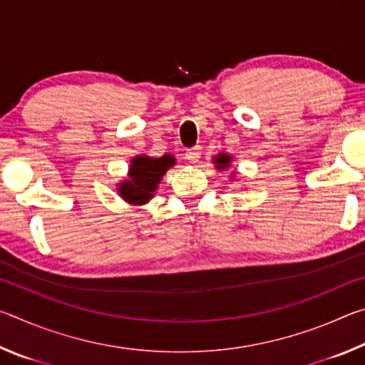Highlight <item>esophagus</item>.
Returning a JSON list of instances; mask_svg holds the SVG:
<instances>
[{
	"label": "esophagus",
	"instance_id": "obj_1",
	"mask_svg": "<svg viewBox=\"0 0 365 365\" xmlns=\"http://www.w3.org/2000/svg\"><path fill=\"white\" fill-rule=\"evenodd\" d=\"M185 156H187L190 163H197V159L201 156V146L190 148V150H187V154H185Z\"/></svg>",
	"mask_w": 365,
	"mask_h": 365
}]
</instances>
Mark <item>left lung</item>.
<instances>
[{
	"label": "left lung",
	"mask_w": 365,
	"mask_h": 365,
	"mask_svg": "<svg viewBox=\"0 0 365 365\" xmlns=\"http://www.w3.org/2000/svg\"><path fill=\"white\" fill-rule=\"evenodd\" d=\"M230 160H232L230 154L220 153V154H217V156L214 158V164H215V168H217L219 170H224V169L228 168V165H230Z\"/></svg>",
	"instance_id": "left-lung-1"
}]
</instances>
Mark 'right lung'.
Masks as SVG:
<instances>
[{"mask_svg":"<svg viewBox=\"0 0 365 365\" xmlns=\"http://www.w3.org/2000/svg\"><path fill=\"white\" fill-rule=\"evenodd\" d=\"M174 164L175 158L172 154H164L160 158H150L146 154L135 156L128 168V178L117 185V191L130 205H146L165 172Z\"/></svg>","mask_w":365,"mask_h":365,"instance_id":"right-lung-1","label":"right lung"}]
</instances>
